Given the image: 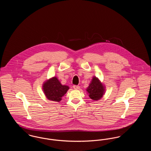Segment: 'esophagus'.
Returning a JSON list of instances; mask_svg holds the SVG:
<instances>
[{
    "mask_svg": "<svg viewBox=\"0 0 151 151\" xmlns=\"http://www.w3.org/2000/svg\"><path fill=\"white\" fill-rule=\"evenodd\" d=\"M73 88L75 89H80V86H76V85L73 86Z\"/></svg>",
    "mask_w": 151,
    "mask_h": 151,
    "instance_id": "obj_1",
    "label": "esophagus"
}]
</instances>
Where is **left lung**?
<instances>
[{
  "instance_id": "1",
  "label": "left lung",
  "mask_w": 151,
  "mask_h": 151,
  "mask_svg": "<svg viewBox=\"0 0 151 151\" xmlns=\"http://www.w3.org/2000/svg\"><path fill=\"white\" fill-rule=\"evenodd\" d=\"M86 90L89 94V97L91 99L99 100L105 93V86L102 84L99 79L93 76Z\"/></svg>"
}]
</instances>
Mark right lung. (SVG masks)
I'll list each match as a JSON object with an SVG mask.
<instances>
[{"label": "right lung", "instance_id": "obj_1", "mask_svg": "<svg viewBox=\"0 0 151 151\" xmlns=\"http://www.w3.org/2000/svg\"><path fill=\"white\" fill-rule=\"evenodd\" d=\"M69 86L62 85L57 77H53L44 82L43 92L48 100L59 102L69 89Z\"/></svg>", "mask_w": 151, "mask_h": 151}]
</instances>
